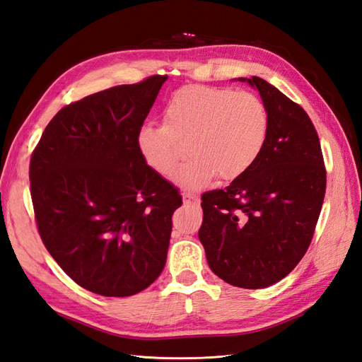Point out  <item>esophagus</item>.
<instances>
[{"mask_svg": "<svg viewBox=\"0 0 362 362\" xmlns=\"http://www.w3.org/2000/svg\"><path fill=\"white\" fill-rule=\"evenodd\" d=\"M182 201L184 204H192V205H198L199 204V198L193 193H189V192H184L182 193Z\"/></svg>", "mask_w": 362, "mask_h": 362, "instance_id": "obj_1", "label": "esophagus"}]
</instances>
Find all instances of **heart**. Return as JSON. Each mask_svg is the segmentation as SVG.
I'll return each instance as SVG.
<instances>
[{
    "label": "heart",
    "mask_w": 362,
    "mask_h": 362,
    "mask_svg": "<svg viewBox=\"0 0 362 362\" xmlns=\"http://www.w3.org/2000/svg\"><path fill=\"white\" fill-rule=\"evenodd\" d=\"M267 136L269 112L259 96L193 84L169 98L163 124L151 122L139 129L137 148L149 168L170 177L187 141L190 158L173 181L196 192L217 175L225 181L242 177L257 163Z\"/></svg>",
    "instance_id": "1"
}]
</instances>
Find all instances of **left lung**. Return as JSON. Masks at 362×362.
<instances>
[{
  "instance_id": "left-lung-1",
  "label": "left lung",
  "mask_w": 362,
  "mask_h": 362,
  "mask_svg": "<svg viewBox=\"0 0 362 362\" xmlns=\"http://www.w3.org/2000/svg\"><path fill=\"white\" fill-rule=\"evenodd\" d=\"M269 136L257 163L225 190L202 194L199 240L208 266L242 288L272 286L298 266L319 221L326 172L319 136L303 108L259 76Z\"/></svg>"
}]
</instances>
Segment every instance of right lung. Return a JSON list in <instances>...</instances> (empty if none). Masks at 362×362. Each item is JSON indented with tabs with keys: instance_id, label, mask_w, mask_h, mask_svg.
I'll list each match as a JSON object with an SVG mask.
<instances>
[{
	"instance_id": "obj_1",
	"label": "right lung",
	"mask_w": 362,
	"mask_h": 362,
	"mask_svg": "<svg viewBox=\"0 0 362 362\" xmlns=\"http://www.w3.org/2000/svg\"><path fill=\"white\" fill-rule=\"evenodd\" d=\"M166 80L154 75L63 107L30 161L43 245L80 287L107 298L148 288L166 264L182 198L137 148Z\"/></svg>"
}]
</instances>
